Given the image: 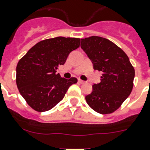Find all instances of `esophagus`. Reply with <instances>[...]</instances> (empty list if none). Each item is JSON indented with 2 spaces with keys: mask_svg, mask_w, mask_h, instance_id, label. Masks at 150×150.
I'll use <instances>...</instances> for the list:
<instances>
[{
  "mask_svg": "<svg viewBox=\"0 0 150 150\" xmlns=\"http://www.w3.org/2000/svg\"><path fill=\"white\" fill-rule=\"evenodd\" d=\"M79 82L80 83H85V81H83V80H82V79H79Z\"/></svg>",
  "mask_w": 150,
  "mask_h": 150,
  "instance_id": "34e87169",
  "label": "esophagus"
}]
</instances>
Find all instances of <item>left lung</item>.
<instances>
[{"mask_svg":"<svg viewBox=\"0 0 150 150\" xmlns=\"http://www.w3.org/2000/svg\"><path fill=\"white\" fill-rule=\"evenodd\" d=\"M81 48L92 61L94 70L102 72L100 83L85 97L90 107L106 115L120 107L132 93L135 70L127 55L107 39L90 36L81 39Z\"/></svg>","mask_w":150,"mask_h":150,"instance_id":"1","label":"left lung"}]
</instances>
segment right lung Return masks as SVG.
Returning a JSON list of instances; mask_svg holds the SVG:
<instances>
[{
  "instance_id": "add662e5",
  "label": "right lung",
  "mask_w": 150,
  "mask_h": 150,
  "mask_svg": "<svg viewBox=\"0 0 150 150\" xmlns=\"http://www.w3.org/2000/svg\"><path fill=\"white\" fill-rule=\"evenodd\" d=\"M80 45V39L55 37L38 42L18 62L16 83L20 94L33 110H50L63 99L77 79L62 78L57 69Z\"/></svg>"
}]
</instances>
